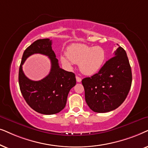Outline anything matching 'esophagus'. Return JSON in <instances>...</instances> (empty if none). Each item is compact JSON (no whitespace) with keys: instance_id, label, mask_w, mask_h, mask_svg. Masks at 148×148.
<instances>
[{"instance_id":"34e87169","label":"esophagus","mask_w":148,"mask_h":148,"mask_svg":"<svg viewBox=\"0 0 148 148\" xmlns=\"http://www.w3.org/2000/svg\"><path fill=\"white\" fill-rule=\"evenodd\" d=\"M76 81H77L78 82H81L82 79H81V78L79 77V76H76Z\"/></svg>"}]
</instances>
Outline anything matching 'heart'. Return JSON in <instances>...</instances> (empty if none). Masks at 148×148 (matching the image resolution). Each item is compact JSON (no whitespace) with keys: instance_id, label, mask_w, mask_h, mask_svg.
<instances>
[{"instance_id":"1","label":"heart","mask_w":148,"mask_h":148,"mask_svg":"<svg viewBox=\"0 0 148 148\" xmlns=\"http://www.w3.org/2000/svg\"><path fill=\"white\" fill-rule=\"evenodd\" d=\"M106 58V51L101 47L76 44L68 47L67 57H61V61L62 64L68 66L72 63L78 64L82 73L92 75L101 68Z\"/></svg>"}]
</instances>
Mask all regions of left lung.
<instances>
[{
	"instance_id": "obj_1",
	"label": "left lung",
	"mask_w": 148,
	"mask_h": 148,
	"mask_svg": "<svg viewBox=\"0 0 148 148\" xmlns=\"http://www.w3.org/2000/svg\"><path fill=\"white\" fill-rule=\"evenodd\" d=\"M132 83V72L127 53L119 47L97 74L84 78L86 103L90 110L105 113L116 109L123 103Z\"/></svg>"
}]
</instances>
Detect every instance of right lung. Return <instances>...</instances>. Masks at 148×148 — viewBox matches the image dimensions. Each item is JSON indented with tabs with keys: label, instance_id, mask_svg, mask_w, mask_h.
I'll return each mask as SVG.
<instances>
[{
	"label": "right lung",
	"instance_id": "add662e5",
	"mask_svg": "<svg viewBox=\"0 0 148 148\" xmlns=\"http://www.w3.org/2000/svg\"><path fill=\"white\" fill-rule=\"evenodd\" d=\"M51 45L52 40L44 38L29 45L23 52L19 70V88L25 101L36 112L46 115L57 114L64 109L69 92L76 83L74 73L60 68ZM36 53L48 56L51 63L49 74L38 82L29 80L22 70L26 59Z\"/></svg>",
	"mask_w": 148,
	"mask_h": 148
}]
</instances>
